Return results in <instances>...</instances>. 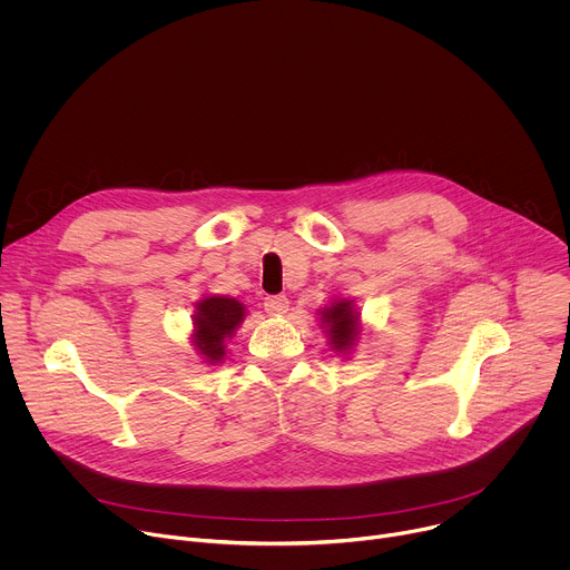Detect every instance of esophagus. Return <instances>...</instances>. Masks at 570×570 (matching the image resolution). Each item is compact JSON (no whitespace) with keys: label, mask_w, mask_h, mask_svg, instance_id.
<instances>
[{"label":"esophagus","mask_w":570,"mask_h":570,"mask_svg":"<svg viewBox=\"0 0 570 570\" xmlns=\"http://www.w3.org/2000/svg\"><path fill=\"white\" fill-rule=\"evenodd\" d=\"M264 306H266V313H271V315H284L288 311V297L286 295H271V297H266Z\"/></svg>","instance_id":"1"}]
</instances>
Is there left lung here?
Returning <instances> with one entry per match:
<instances>
[{
    "label": "left lung",
    "instance_id": "left-lung-1",
    "mask_svg": "<svg viewBox=\"0 0 570 570\" xmlns=\"http://www.w3.org/2000/svg\"><path fill=\"white\" fill-rule=\"evenodd\" d=\"M317 313L322 322L320 327L327 334L332 350L341 356H347L356 347L361 334V313L354 299L336 297L330 306H322Z\"/></svg>",
    "mask_w": 570,
    "mask_h": 570
}]
</instances>
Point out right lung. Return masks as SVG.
Returning <instances> with one entry per match:
<instances>
[{
  "label": "right lung",
  "instance_id": "right-lung-1",
  "mask_svg": "<svg viewBox=\"0 0 570 570\" xmlns=\"http://www.w3.org/2000/svg\"><path fill=\"white\" fill-rule=\"evenodd\" d=\"M243 320H246V306L236 297L207 295L194 304L191 343L205 363H223L227 352L225 345Z\"/></svg>",
  "mask_w": 570,
  "mask_h": 570
}]
</instances>
